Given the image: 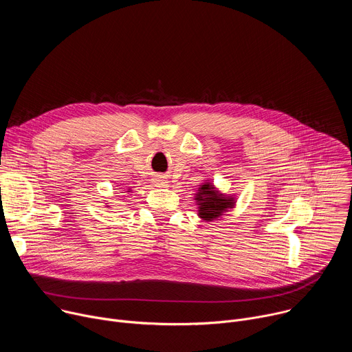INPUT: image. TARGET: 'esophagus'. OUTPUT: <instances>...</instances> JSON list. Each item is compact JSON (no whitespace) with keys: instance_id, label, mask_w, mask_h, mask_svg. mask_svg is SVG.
<instances>
[{"instance_id":"34e87169","label":"esophagus","mask_w":352,"mask_h":352,"mask_svg":"<svg viewBox=\"0 0 352 352\" xmlns=\"http://www.w3.org/2000/svg\"><path fill=\"white\" fill-rule=\"evenodd\" d=\"M156 185H157V186H162V188H167L168 182H167V179H164V178H157Z\"/></svg>"}]
</instances>
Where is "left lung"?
Returning <instances> with one entry per match:
<instances>
[{
  "instance_id": "8db88e82",
  "label": "left lung",
  "mask_w": 352,
  "mask_h": 352,
  "mask_svg": "<svg viewBox=\"0 0 352 352\" xmlns=\"http://www.w3.org/2000/svg\"><path fill=\"white\" fill-rule=\"evenodd\" d=\"M197 205V216L206 221L219 220L224 212L235 206L234 197L220 193L213 184L205 182L200 185L195 196Z\"/></svg>"
}]
</instances>
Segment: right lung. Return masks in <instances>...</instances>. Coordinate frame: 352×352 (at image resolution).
<instances>
[{"label": "right lung", "mask_w": 352, "mask_h": 352, "mask_svg": "<svg viewBox=\"0 0 352 352\" xmlns=\"http://www.w3.org/2000/svg\"><path fill=\"white\" fill-rule=\"evenodd\" d=\"M128 192H129V190H128Z\"/></svg>", "instance_id": "add662e5"}]
</instances>
